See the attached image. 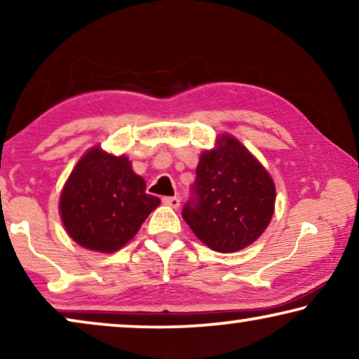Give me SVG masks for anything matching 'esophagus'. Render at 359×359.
<instances>
[{
	"label": "esophagus",
	"mask_w": 359,
	"mask_h": 359,
	"mask_svg": "<svg viewBox=\"0 0 359 359\" xmlns=\"http://www.w3.org/2000/svg\"><path fill=\"white\" fill-rule=\"evenodd\" d=\"M163 204H166V205H170V208H173V209H178L180 208V198H163Z\"/></svg>",
	"instance_id": "obj_1"
}]
</instances>
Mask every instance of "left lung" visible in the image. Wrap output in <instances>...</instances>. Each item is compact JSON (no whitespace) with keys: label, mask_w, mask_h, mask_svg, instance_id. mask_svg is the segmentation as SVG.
I'll return each mask as SVG.
<instances>
[{"label":"left lung","mask_w":359,"mask_h":359,"mask_svg":"<svg viewBox=\"0 0 359 359\" xmlns=\"http://www.w3.org/2000/svg\"><path fill=\"white\" fill-rule=\"evenodd\" d=\"M196 203L183 219L205 247L219 253L247 248L271 222L276 186L257 156L230 134L215 137L201 151L196 168Z\"/></svg>","instance_id":"8db88e82"}]
</instances>
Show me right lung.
Segmentation results:
<instances>
[{
  "label": "right lung",
  "instance_id": "add662e5",
  "mask_svg": "<svg viewBox=\"0 0 359 359\" xmlns=\"http://www.w3.org/2000/svg\"><path fill=\"white\" fill-rule=\"evenodd\" d=\"M145 189V180L132 170L129 156L91 147L60 191L58 212L68 237L97 253L126 247L160 205Z\"/></svg>",
  "mask_w": 359,
  "mask_h": 359
}]
</instances>
